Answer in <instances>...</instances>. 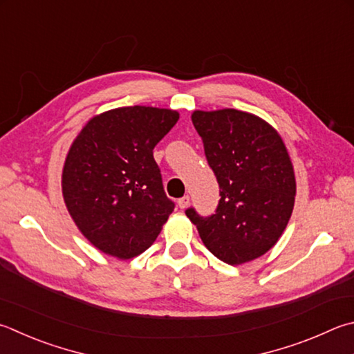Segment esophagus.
I'll return each mask as SVG.
<instances>
[{"label": "esophagus", "instance_id": "1", "mask_svg": "<svg viewBox=\"0 0 354 354\" xmlns=\"http://www.w3.org/2000/svg\"><path fill=\"white\" fill-rule=\"evenodd\" d=\"M189 203H190V196H189V195H184L183 198L178 199V205H179V207H181V209L187 207Z\"/></svg>", "mask_w": 354, "mask_h": 354}]
</instances>
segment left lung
I'll use <instances>...</instances> for the list:
<instances>
[{"mask_svg":"<svg viewBox=\"0 0 354 354\" xmlns=\"http://www.w3.org/2000/svg\"><path fill=\"white\" fill-rule=\"evenodd\" d=\"M192 122L220 185L215 214L185 215L216 259L229 265L259 259L283 234L291 218L295 178L283 140L254 114L195 111Z\"/></svg>","mask_w":354,"mask_h":354,"instance_id":"1","label":"left lung"}]
</instances>
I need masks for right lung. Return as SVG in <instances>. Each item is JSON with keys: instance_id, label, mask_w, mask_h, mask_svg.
I'll return each mask as SVG.
<instances>
[{"instance_id": "add662e5", "label": "right lung", "mask_w": 354, "mask_h": 354, "mask_svg": "<svg viewBox=\"0 0 354 354\" xmlns=\"http://www.w3.org/2000/svg\"><path fill=\"white\" fill-rule=\"evenodd\" d=\"M178 119L164 108H115L89 120L71 145L63 198L77 227L102 252L120 260L142 254L175 209L153 149Z\"/></svg>"}]
</instances>
